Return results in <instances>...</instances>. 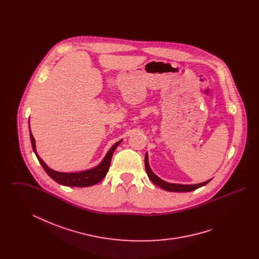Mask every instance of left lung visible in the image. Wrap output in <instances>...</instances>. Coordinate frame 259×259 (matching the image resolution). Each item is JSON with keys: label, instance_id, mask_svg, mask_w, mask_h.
Wrapping results in <instances>:
<instances>
[{"label": "left lung", "instance_id": "left-lung-1", "mask_svg": "<svg viewBox=\"0 0 259 259\" xmlns=\"http://www.w3.org/2000/svg\"><path fill=\"white\" fill-rule=\"evenodd\" d=\"M145 165H146V171H147V174H148V178L150 179V181H151L153 184L158 185L162 189L167 190V191H171V192H188V191L195 190V189H197V188L203 186V185H206L208 183L210 182V180H209V181H207V182H204V183H201V184H198V185H179V184H170V183H167V182L161 180L160 178H158L154 172H152V170L150 169L149 164H148V153L146 154Z\"/></svg>", "mask_w": 259, "mask_h": 259}]
</instances>
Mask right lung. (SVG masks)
I'll use <instances>...</instances> for the list:
<instances>
[{"label":"right lung","mask_w":259,"mask_h":259,"mask_svg":"<svg viewBox=\"0 0 259 259\" xmlns=\"http://www.w3.org/2000/svg\"><path fill=\"white\" fill-rule=\"evenodd\" d=\"M29 128H30V124H29ZM30 139H31V143H32V148H33L34 152L36 153L37 160L40 163L44 170L47 172L50 178L60 185H66V186H75V187H87V186L96 185V184H98L99 182H101L106 177L107 172L109 171L113 151L121 143V140L118 141L117 143H115L111 147V149L108 151V153L106 154L103 161L99 164L97 167H95L93 169L78 172H61L51 170L50 168H49V166H47V164L42 161V159L37 155V151H36L35 139L32 135L31 131H30Z\"/></svg>","instance_id":"1"}]
</instances>
